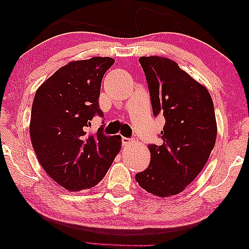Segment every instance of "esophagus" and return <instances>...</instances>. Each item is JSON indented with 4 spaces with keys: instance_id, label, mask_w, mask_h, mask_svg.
<instances>
[{
    "instance_id": "esophagus-1",
    "label": "esophagus",
    "mask_w": 249,
    "mask_h": 249,
    "mask_svg": "<svg viewBox=\"0 0 249 249\" xmlns=\"http://www.w3.org/2000/svg\"><path fill=\"white\" fill-rule=\"evenodd\" d=\"M121 142H122V144H124V145H128V144L131 143L132 140H131V139H129V138L122 137V138H121Z\"/></svg>"
}]
</instances>
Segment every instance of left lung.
<instances>
[{"instance_id": "left-lung-1", "label": "left lung", "mask_w": 249, "mask_h": 249, "mask_svg": "<svg viewBox=\"0 0 249 249\" xmlns=\"http://www.w3.org/2000/svg\"><path fill=\"white\" fill-rule=\"evenodd\" d=\"M154 117L165 124L162 144H149L151 160L136 180L160 197L182 192L209 160L216 141L214 105L207 89L178 65L160 56L140 57Z\"/></svg>"}]
</instances>
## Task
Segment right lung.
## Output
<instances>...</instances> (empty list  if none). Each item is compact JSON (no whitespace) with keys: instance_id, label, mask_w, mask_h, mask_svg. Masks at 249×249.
I'll use <instances>...</instances> for the list:
<instances>
[{"instance_id":"right-lung-1","label":"right lung","mask_w":249,"mask_h":249,"mask_svg":"<svg viewBox=\"0 0 249 249\" xmlns=\"http://www.w3.org/2000/svg\"><path fill=\"white\" fill-rule=\"evenodd\" d=\"M113 63L110 57L69 63L44 81L34 97L33 148L45 172L68 191L98 184L121 149V137L105 134L104 125L87 133L92 118L104 117L98 98Z\"/></svg>"}]
</instances>
